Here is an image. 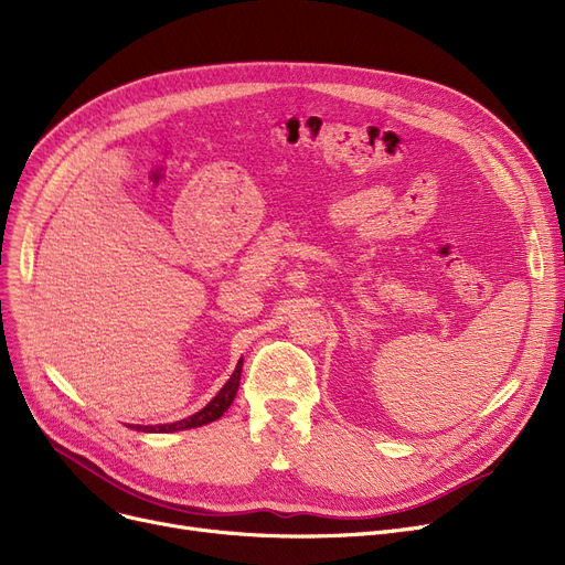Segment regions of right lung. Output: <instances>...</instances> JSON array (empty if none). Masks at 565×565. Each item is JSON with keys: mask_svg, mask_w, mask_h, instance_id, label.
Here are the masks:
<instances>
[{"mask_svg": "<svg viewBox=\"0 0 565 565\" xmlns=\"http://www.w3.org/2000/svg\"><path fill=\"white\" fill-rule=\"evenodd\" d=\"M241 373H243V360L237 362L235 371L231 373V377L226 380L224 387L217 392V396L207 403L203 409H199L196 414H192V417L188 419H181V422H173V424H160V426H130L135 430H143V433H178V430H188V428H199V426H205L211 422H217L222 414L231 407L235 394H237V387H241Z\"/></svg>", "mask_w": 565, "mask_h": 565, "instance_id": "1", "label": "right lung"}]
</instances>
